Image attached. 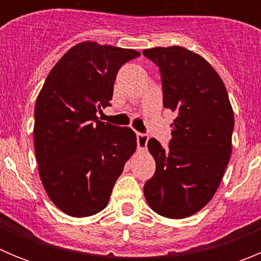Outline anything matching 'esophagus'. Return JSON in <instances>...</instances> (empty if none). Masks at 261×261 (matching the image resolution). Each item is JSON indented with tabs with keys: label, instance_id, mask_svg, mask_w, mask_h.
<instances>
[{
	"label": "esophagus",
	"instance_id": "esophagus-1",
	"mask_svg": "<svg viewBox=\"0 0 261 261\" xmlns=\"http://www.w3.org/2000/svg\"><path fill=\"white\" fill-rule=\"evenodd\" d=\"M137 136V146L138 149H141V150H145L147 146V141H149V136L146 133H140L137 132L136 133Z\"/></svg>",
	"mask_w": 261,
	"mask_h": 261
}]
</instances>
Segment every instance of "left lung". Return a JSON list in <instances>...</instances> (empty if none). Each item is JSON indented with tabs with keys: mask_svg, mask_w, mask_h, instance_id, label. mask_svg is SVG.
<instances>
[{
	"mask_svg": "<svg viewBox=\"0 0 261 261\" xmlns=\"http://www.w3.org/2000/svg\"><path fill=\"white\" fill-rule=\"evenodd\" d=\"M142 53L159 69L163 107L176 112L167 149L155 138L147 144L156 168L145 199L161 216L186 218L211 201L222 180L234 114L222 80L197 53L177 45Z\"/></svg>",
	"mask_w": 261,
	"mask_h": 261,
	"instance_id": "obj_1",
	"label": "left lung"
}]
</instances>
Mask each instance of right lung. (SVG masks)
Here are the masks:
<instances>
[{
    "label": "right lung",
    "mask_w": 261,
    "mask_h": 261,
    "mask_svg": "<svg viewBox=\"0 0 261 261\" xmlns=\"http://www.w3.org/2000/svg\"><path fill=\"white\" fill-rule=\"evenodd\" d=\"M138 56L135 49L80 43L53 66L36 99L39 175L48 197L68 216L103 211L135 153L132 129L99 121L96 114L111 106L119 69Z\"/></svg>",
    "instance_id": "right-lung-1"
}]
</instances>
